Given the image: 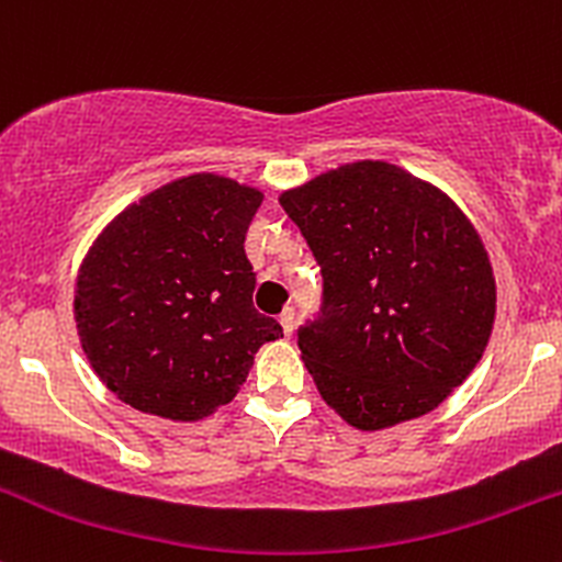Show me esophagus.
<instances>
[{
  "label": "esophagus",
  "mask_w": 562,
  "mask_h": 562,
  "mask_svg": "<svg viewBox=\"0 0 562 562\" xmlns=\"http://www.w3.org/2000/svg\"><path fill=\"white\" fill-rule=\"evenodd\" d=\"M280 326H282V331H285V337H291L293 326H296V317H293V307L282 310V313H280Z\"/></svg>",
  "instance_id": "1"
}]
</instances>
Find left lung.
<instances>
[{
  "label": "left lung",
  "instance_id": "1",
  "mask_svg": "<svg viewBox=\"0 0 562 562\" xmlns=\"http://www.w3.org/2000/svg\"><path fill=\"white\" fill-rule=\"evenodd\" d=\"M323 274L299 350L323 402L361 432L435 411L475 370L495 326L490 252L432 181L356 160L280 195Z\"/></svg>",
  "mask_w": 562,
  "mask_h": 562
}]
</instances>
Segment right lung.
<instances>
[{"label":"right lung","instance_id":"add662e5","mask_svg":"<svg viewBox=\"0 0 562 562\" xmlns=\"http://www.w3.org/2000/svg\"><path fill=\"white\" fill-rule=\"evenodd\" d=\"M263 192L220 173L160 184L116 214L83 255L78 339L124 405L201 422L247 381L260 345L282 337L252 307L245 236Z\"/></svg>","mask_w":562,"mask_h":562}]
</instances>
